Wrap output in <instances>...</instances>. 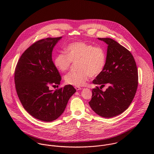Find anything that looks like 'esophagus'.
Returning <instances> with one entry per match:
<instances>
[{"instance_id":"esophagus-1","label":"esophagus","mask_w":154,"mask_h":154,"mask_svg":"<svg viewBox=\"0 0 154 154\" xmlns=\"http://www.w3.org/2000/svg\"><path fill=\"white\" fill-rule=\"evenodd\" d=\"M75 88L76 89V91H79V90H81L82 89V88L79 87H75Z\"/></svg>"}]
</instances>
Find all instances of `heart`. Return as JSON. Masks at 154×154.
<instances>
[{
    "label": "heart",
    "instance_id": "obj_1",
    "mask_svg": "<svg viewBox=\"0 0 154 154\" xmlns=\"http://www.w3.org/2000/svg\"><path fill=\"white\" fill-rule=\"evenodd\" d=\"M65 52L66 54H57L54 58L53 63L59 71L65 72L70 68L72 62H79V72H71L65 76V81L68 85L82 87L90 76L97 77L104 70L107 55L101 46L77 42L69 44L65 48Z\"/></svg>",
    "mask_w": 154,
    "mask_h": 154
}]
</instances>
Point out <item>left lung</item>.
Returning <instances> with one entry per match:
<instances>
[{
    "mask_svg": "<svg viewBox=\"0 0 154 154\" xmlns=\"http://www.w3.org/2000/svg\"><path fill=\"white\" fill-rule=\"evenodd\" d=\"M108 44L106 64L92 83L100 85L92 89L89 104L98 115L110 118L120 114L131 105L138 85V72L132 53L110 38H98ZM105 85L106 91L101 89Z\"/></svg>",
    "mask_w": 154,
    "mask_h": 154,
    "instance_id": "8db88e82",
    "label": "left lung"
}]
</instances>
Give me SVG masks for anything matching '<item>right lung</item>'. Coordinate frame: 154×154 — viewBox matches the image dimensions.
<instances>
[{"label":"right lung","mask_w":154,"mask_h":154,"mask_svg":"<svg viewBox=\"0 0 154 154\" xmlns=\"http://www.w3.org/2000/svg\"><path fill=\"white\" fill-rule=\"evenodd\" d=\"M62 37L47 38L35 42L22 54L15 67L14 80L23 107L40 120L50 122L65 110L70 97L76 92L71 85L58 86L62 77L52 60V51Z\"/></svg>","instance_id":"right-lung-1"}]
</instances>
